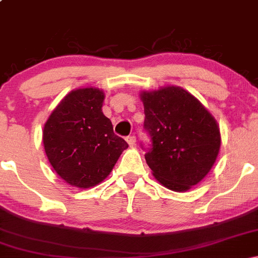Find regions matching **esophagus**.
<instances>
[{"label":"esophagus","instance_id":"obj_1","mask_svg":"<svg viewBox=\"0 0 258 258\" xmlns=\"http://www.w3.org/2000/svg\"><path fill=\"white\" fill-rule=\"evenodd\" d=\"M126 141H127V143L130 144V146L131 147H133L136 144V136H128V137L126 138Z\"/></svg>","mask_w":258,"mask_h":258}]
</instances>
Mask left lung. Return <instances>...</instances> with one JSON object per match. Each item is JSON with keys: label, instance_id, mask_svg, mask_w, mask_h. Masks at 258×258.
I'll list each match as a JSON object with an SVG mask.
<instances>
[{"label": "left lung", "instance_id": "obj_1", "mask_svg": "<svg viewBox=\"0 0 258 258\" xmlns=\"http://www.w3.org/2000/svg\"><path fill=\"white\" fill-rule=\"evenodd\" d=\"M144 131L150 137L146 160L154 177L174 191L198 184L214 166L221 147L217 122L180 87L143 92Z\"/></svg>", "mask_w": 258, "mask_h": 258}]
</instances>
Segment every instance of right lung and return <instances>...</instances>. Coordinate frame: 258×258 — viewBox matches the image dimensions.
I'll return each instance as SVG.
<instances>
[{"label": "right lung", "instance_id": "right-lung-1", "mask_svg": "<svg viewBox=\"0 0 258 258\" xmlns=\"http://www.w3.org/2000/svg\"><path fill=\"white\" fill-rule=\"evenodd\" d=\"M103 100L98 88L70 92L44 125L43 146L52 167L78 188H91L106 178L128 147L103 114Z\"/></svg>", "mask_w": 258, "mask_h": 258}]
</instances>
